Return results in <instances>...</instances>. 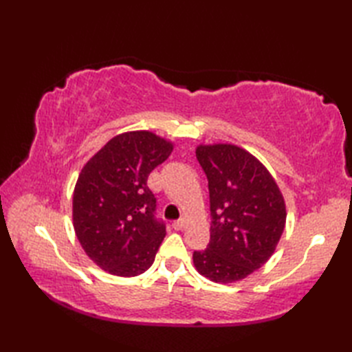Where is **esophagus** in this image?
I'll list each match as a JSON object with an SVG mask.
<instances>
[{"instance_id": "34e87169", "label": "esophagus", "mask_w": 352, "mask_h": 352, "mask_svg": "<svg viewBox=\"0 0 352 352\" xmlns=\"http://www.w3.org/2000/svg\"><path fill=\"white\" fill-rule=\"evenodd\" d=\"M174 230H184L186 228V219H178L174 223H172Z\"/></svg>"}]
</instances>
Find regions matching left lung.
Segmentation results:
<instances>
[{"instance_id": "1", "label": "left lung", "mask_w": 352, "mask_h": 352, "mask_svg": "<svg viewBox=\"0 0 352 352\" xmlns=\"http://www.w3.org/2000/svg\"><path fill=\"white\" fill-rule=\"evenodd\" d=\"M210 192V243L193 252L198 274L219 284L241 281L272 257L286 226V203L271 172L233 144L197 146Z\"/></svg>"}]
</instances>
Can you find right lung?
<instances>
[{
  "instance_id": "right-lung-1",
  "label": "right lung",
  "mask_w": 352,
  "mask_h": 352,
  "mask_svg": "<svg viewBox=\"0 0 352 352\" xmlns=\"http://www.w3.org/2000/svg\"><path fill=\"white\" fill-rule=\"evenodd\" d=\"M174 144L153 131L111 138L81 169L72 197V223L81 248L102 271L136 276L154 263L166 236L155 221L149 172L170 155Z\"/></svg>"
}]
</instances>
